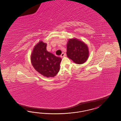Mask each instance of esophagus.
Masks as SVG:
<instances>
[{
  "label": "esophagus",
  "mask_w": 121,
  "mask_h": 121,
  "mask_svg": "<svg viewBox=\"0 0 121 121\" xmlns=\"http://www.w3.org/2000/svg\"><path fill=\"white\" fill-rule=\"evenodd\" d=\"M65 56V53H64V52H62V54H61V55H60V57H64Z\"/></svg>",
  "instance_id": "1"
}]
</instances>
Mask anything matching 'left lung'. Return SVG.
Returning a JSON list of instances; mask_svg holds the SVG:
<instances>
[{"label":"left lung","mask_w":121,"mask_h":121,"mask_svg":"<svg viewBox=\"0 0 121 121\" xmlns=\"http://www.w3.org/2000/svg\"><path fill=\"white\" fill-rule=\"evenodd\" d=\"M67 56L77 64H82L87 60L89 52L87 45L76 38L70 39L67 44Z\"/></svg>","instance_id":"1"}]
</instances>
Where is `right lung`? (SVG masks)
<instances>
[{
  "label": "right lung",
  "instance_id": "obj_1",
  "mask_svg": "<svg viewBox=\"0 0 121 121\" xmlns=\"http://www.w3.org/2000/svg\"><path fill=\"white\" fill-rule=\"evenodd\" d=\"M47 44L40 41L35 45L31 53V62L35 69L47 77L56 76L60 70V57H57L46 50Z\"/></svg>",
  "mask_w": 121,
  "mask_h": 121
}]
</instances>
